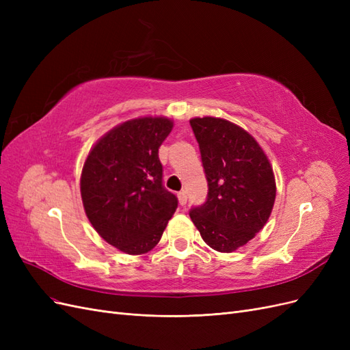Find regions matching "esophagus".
Instances as JSON below:
<instances>
[{
  "label": "esophagus",
  "mask_w": 350,
  "mask_h": 350,
  "mask_svg": "<svg viewBox=\"0 0 350 350\" xmlns=\"http://www.w3.org/2000/svg\"><path fill=\"white\" fill-rule=\"evenodd\" d=\"M178 201H179V204H181V206L187 204V191L178 193Z\"/></svg>",
  "instance_id": "1"
}]
</instances>
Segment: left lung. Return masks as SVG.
Listing matches in <instances>:
<instances>
[{
  "instance_id": "1",
  "label": "left lung",
  "mask_w": 350,
  "mask_h": 350,
  "mask_svg": "<svg viewBox=\"0 0 350 350\" xmlns=\"http://www.w3.org/2000/svg\"><path fill=\"white\" fill-rule=\"evenodd\" d=\"M208 185L206 203L189 217L208 247L232 252L256 237L270 217L276 181L266 153L237 124L204 116L189 121Z\"/></svg>"
}]
</instances>
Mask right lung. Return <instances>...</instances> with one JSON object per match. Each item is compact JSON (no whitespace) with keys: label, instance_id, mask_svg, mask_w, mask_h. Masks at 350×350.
<instances>
[{"label":"right lung","instance_id":"add662e5","mask_svg":"<svg viewBox=\"0 0 350 350\" xmlns=\"http://www.w3.org/2000/svg\"><path fill=\"white\" fill-rule=\"evenodd\" d=\"M172 126L165 116L125 121L93 146L83 166L88 219L105 241L131 256L156 247L178 207V198L163 187L159 161V147Z\"/></svg>","mask_w":350,"mask_h":350}]
</instances>
